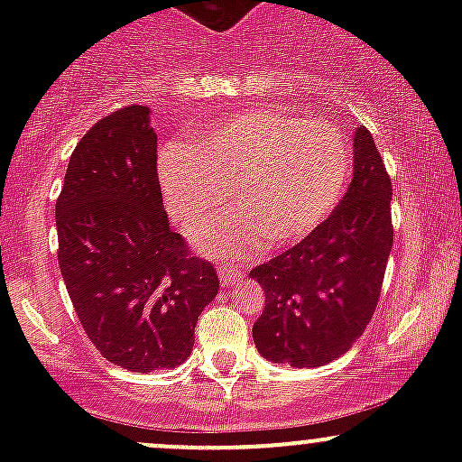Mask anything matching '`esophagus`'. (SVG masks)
Segmentation results:
<instances>
[{
	"instance_id": "obj_1",
	"label": "esophagus",
	"mask_w": 462,
	"mask_h": 462,
	"mask_svg": "<svg viewBox=\"0 0 462 462\" xmlns=\"http://www.w3.org/2000/svg\"><path fill=\"white\" fill-rule=\"evenodd\" d=\"M217 273H218V279H221L223 286H232V283H239L241 277H244V274H241V270L232 268V265H218Z\"/></svg>"
}]
</instances>
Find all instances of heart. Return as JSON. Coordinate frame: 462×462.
<instances>
[{"mask_svg": "<svg viewBox=\"0 0 462 462\" xmlns=\"http://www.w3.org/2000/svg\"><path fill=\"white\" fill-rule=\"evenodd\" d=\"M197 147L170 144L158 180L171 217L194 227L226 204L237 208L194 230V244L226 259L250 257L265 241H304L342 199L348 144L328 123L274 109H244L197 129Z\"/></svg>", "mask_w": 462, "mask_h": 462, "instance_id": "obj_1", "label": "heart"}]
</instances>
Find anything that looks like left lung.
I'll return each instance as SVG.
<instances>
[{
  "label": "left lung",
  "instance_id": "left-lung-1",
  "mask_svg": "<svg viewBox=\"0 0 462 462\" xmlns=\"http://www.w3.org/2000/svg\"><path fill=\"white\" fill-rule=\"evenodd\" d=\"M353 180L304 241L250 270L265 292L254 346L274 365L313 369L344 356L375 313L393 245L391 179L374 136L353 138Z\"/></svg>",
  "mask_w": 462,
  "mask_h": 462
}]
</instances>
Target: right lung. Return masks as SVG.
Instances as JSON below:
<instances>
[{
  "label": "right lung",
  "mask_w": 462,
  "mask_h": 462,
  "mask_svg": "<svg viewBox=\"0 0 462 462\" xmlns=\"http://www.w3.org/2000/svg\"><path fill=\"white\" fill-rule=\"evenodd\" d=\"M149 109L97 120L73 149L55 201L58 261L78 319L102 357L134 374L183 365L218 291L162 208Z\"/></svg>",
  "instance_id": "add662e5"
}]
</instances>
